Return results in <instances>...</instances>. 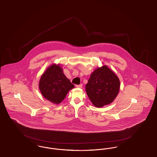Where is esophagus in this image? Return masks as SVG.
<instances>
[{
	"label": "esophagus",
	"instance_id": "esophagus-1",
	"mask_svg": "<svg viewBox=\"0 0 157 157\" xmlns=\"http://www.w3.org/2000/svg\"><path fill=\"white\" fill-rule=\"evenodd\" d=\"M76 88H81L82 87V84L76 85Z\"/></svg>",
	"mask_w": 157,
	"mask_h": 157
}]
</instances>
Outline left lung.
<instances>
[{
	"instance_id": "left-lung-1",
	"label": "left lung",
	"mask_w": 157,
	"mask_h": 157,
	"mask_svg": "<svg viewBox=\"0 0 157 157\" xmlns=\"http://www.w3.org/2000/svg\"><path fill=\"white\" fill-rule=\"evenodd\" d=\"M90 101L97 108L110 104L118 94L120 81L118 76L106 65L96 69L86 85Z\"/></svg>"
}]
</instances>
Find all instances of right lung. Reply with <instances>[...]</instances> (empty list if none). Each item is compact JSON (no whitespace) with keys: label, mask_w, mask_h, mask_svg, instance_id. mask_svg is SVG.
<instances>
[{"label":"right lung","mask_w":157,"mask_h":157,"mask_svg":"<svg viewBox=\"0 0 157 157\" xmlns=\"http://www.w3.org/2000/svg\"><path fill=\"white\" fill-rule=\"evenodd\" d=\"M39 88L45 99L58 104L66 97L69 90L74 88V85L64 75L60 65L53 64L41 76Z\"/></svg>","instance_id":"1"}]
</instances>
